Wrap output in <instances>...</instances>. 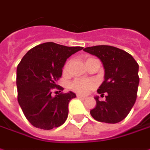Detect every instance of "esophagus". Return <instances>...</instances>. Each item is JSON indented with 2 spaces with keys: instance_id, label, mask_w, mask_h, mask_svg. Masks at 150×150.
Here are the masks:
<instances>
[{
  "instance_id": "1",
  "label": "esophagus",
  "mask_w": 150,
  "mask_h": 150,
  "mask_svg": "<svg viewBox=\"0 0 150 150\" xmlns=\"http://www.w3.org/2000/svg\"><path fill=\"white\" fill-rule=\"evenodd\" d=\"M77 98H82V99H84L86 97L83 96V95H81V94H77Z\"/></svg>"
}]
</instances>
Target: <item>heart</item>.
<instances>
[{
	"mask_svg": "<svg viewBox=\"0 0 150 150\" xmlns=\"http://www.w3.org/2000/svg\"><path fill=\"white\" fill-rule=\"evenodd\" d=\"M70 66V62L66 63L64 67V72H67ZM95 87V83L92 79H75L71 83V88L73 91L80 93L85 94Z\"/></svg>",
	"mask_w": 150,
	"mask_h": 150,
	"instance_id": "obj_1",
	"label": "heart"
}]
</instances>
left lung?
<instances>
[{
  "mask_svg": "<svg viewBox=\"0 0 150 150\" xmlns=\"http://www.w3.org/2000/svg\"><path fill=\"white\" fill-rule=\"evenodd\" d=\"M84 52L100 59L104 68V80L98 93L105 101L94 97L96 107L90 114L96 121L117 123L125 119L135 104L139 78V65L131 54L112 46L88 47Z\"/></svg>",
  "mask_w": 150,
  "mask_h": 150,
  "instance_id": "1",
  "label": "left lung"
}]
</instances>
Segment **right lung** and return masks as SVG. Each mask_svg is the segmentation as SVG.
Wrapping results in <instances>:
<instances>
[{
  "instance_id": "obj_1",
  "label": "right lung",
  "mask_w": 150,
  "mask_h": 150,
  "mask_svg": "<svg viewBox=\"0 0 150 150\" xmlns=\"http://www.w3.org/2000/svg\"><path fill=\"white\" fill-rule=\"evenodd\" d=\"M83 48L45 42L29 50L19 62L16 72L18 102L33 126L52 130L66 122L69 103L76 95L70 91L53 97L52 90L63 89L57 84L62 68L71 55Z\"/></svg>"
}]
</instances>
